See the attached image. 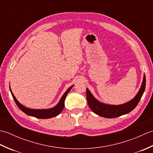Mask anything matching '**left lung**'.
Returning a JSON list of instances; mask_svg holds the SVG:
<instances>
[{"label":"left lung","mask_w":153,"mask_h":153,"mask_svg":"<svg viewBox=\"0 0 153 153\" xmlns=\"http://www.w3.org/2000/svg\"><path fill=\"white\" fill-rule=\"evenodd\" d=\"M145 85L146 78L145 75L144 74L141 88L139 90L137 95L129 102L120 105H107V104L99 101L93 97L91 93L89 91V90L87 88V102H88L90 108L96 114L106 118H116V117L128 114L135 108L145 91Z\"/></svg>","instance_id":"8db88e82"}]
</instances>
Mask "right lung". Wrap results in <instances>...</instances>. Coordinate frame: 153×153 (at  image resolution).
<instances>
[{
	"instance_id": "obj_1",
	"label": "right lung",
	"mask_w": 153,
	"mask_h": 153,
	"mask_svg": "<svg viewBox=\"0 0 153 153\" xmlns=\"http://www.w3.org/2000/svg\"><path fill=\"white\" fill-rule=\"evenodd\" d=\"M74 85H71L70 87L68 89L66 92L64 93L62 97H61L60 101L58 102L57 105L54 106L53 108H48V109H31V108H28L25 107L24 105H22V104L19 103L18 100L16 99L14 94L12 92V90L10 89V90L11 94L12 95L13 99H14L16 105L19 107V108L20 109L22 112L26 114L35 117L37 118H41V119H47V118H53V117L58 116L59 114L62 112V110H63L64 107V100L65 99L68 95V93L70 92L71 89L72 88Z\"/></svg>"
}]
</instances>
